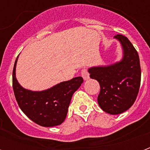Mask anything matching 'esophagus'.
Instances as JSON below:
<instances>
[{
    "label": "esophagus",
    "mask_w": 150,
    "mask_h": 150,
    "mask_svg": "<svg viewBox=\"0 0 150 150\" xmlns=\"http://www.w3.org/2000/svg\"><path fill=\"white\" fill-rule=\"evenodd\" d=\"M81 75H82V77L83 78V79H84V80H88V79H89V78H90L89 74H88V71H87L86 69H83V70H82Z\"/></svg>",
    "instance_id": "1"
}]
</instances>
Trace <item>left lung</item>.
I'll return each mask as SVG.
<instances>
[{
    "label": "left lung",
    "instance_id": "8db88e82",
    "mask_svg": "<svg viewBox=\"0 0 150 150\" xmlns=\"http://www.w3.org/2000/svg\"><path fill=\"white\" fill-rule=\"evenodd\" d=\"M121 46L122 58L110 65L91 67L90 77L100 86L98 96L99 106L105 112L118 115L134 104L141 84V66L137 51L125 36L114 37Z\"/></svg>",
    "mask_w": 150,
    "mask_h": 150
}]
</instances>
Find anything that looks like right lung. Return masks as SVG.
I'll use <instances>...</instances> for the list:
<instances>
[{"instance_id":"obj_1","label":"right lung","mask_w":150,"mask_h":150,"mask_svg":"<svg viewBox=\"0 0 150 150\" xmlns=\"http://www.w3.org/2000/svg\"><path fill=\"white\" fill-rule=\"evenodd\" d=\"M15 61L13 71V88L19 107L34 123L43 127L61 125L66 119L73 94L83 82L82 77H75L61 82L43 91L25 89L16 78Z\"/></svg>"}]
</instances>
